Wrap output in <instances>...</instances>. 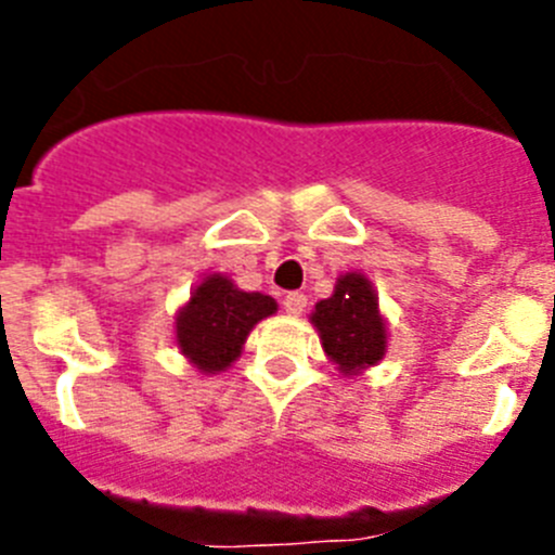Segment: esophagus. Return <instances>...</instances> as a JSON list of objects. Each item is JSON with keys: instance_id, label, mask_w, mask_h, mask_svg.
<instances>
[{"instance_id": "obj_1", "label": "esophagus", "mask_w": 555, "mask_h": 555, "mask_svg": "<svg viewBox=\"0 0 555 555\" xmlns=\"http://www.w3.org/2000/svg\"><path fill=\"white\" fill-rule=\"evenodd\" d=\"M308 306V297L302 292H288L286 297H283V311L292 313V317H300L302 311H306Z\"/></svg>"}]
</instances>
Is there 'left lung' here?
<instances>
[{
	"label": "left lung",
	"mask_w": 555,
	"mask_h": 555,
	"mask_svg": "<svg viewBox=\"0 0 555 555\" xmlns=\"http://www.w3.org/2000/svg\"><path fill=\"white\" fill-rule=\"evenodd\" d=\"M327 356L345 375L377 364L386 352V325L377 311V297L364 274L350 272L338 278L336 292L317 302L311 313Z\"/></svg>",
	"instance_id": "1"
}]
</instances>
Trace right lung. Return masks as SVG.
<instances>
[{
  "mask_svg": "<svg viewBox=\"0 0 555 555\" xmlns=\"http://www.w3.org/2000/svg\"><path fill=\"white\" fill-rule=\"evenodd\" d=\"M278 302L261 292H242L222 274H210L194 288L178 317L180 352L203 372L228 370L242 356L253 325L272 317Z\"/></svg>",
  "mask_w": 555,
  "mask_h": 555,
  "instance_id": "obj_1",
  "label": "right lung"
}]
</instances>
